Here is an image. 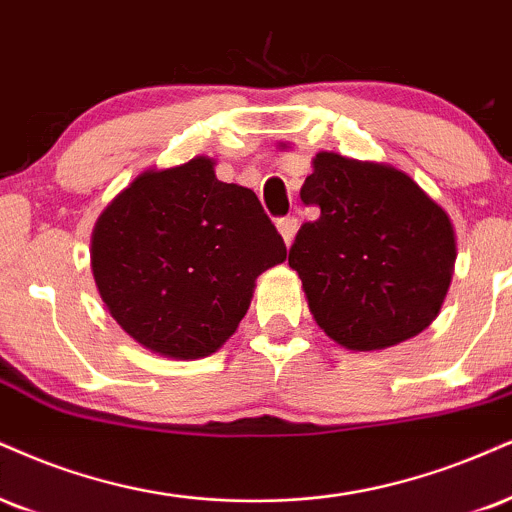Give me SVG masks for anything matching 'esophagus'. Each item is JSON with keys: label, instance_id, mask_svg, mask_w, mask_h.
<instances>
[{"label": "esophagus", "instance_id": "obj_1", "mask_svg": "<svg viewBox=\"0 0 512 512\" xmlns=\"http://www.w3.org/2000/svg\"><path fill=\"white\" fill-rule=\"evenodd\" d=\"M298 226L300 224H298V219H295V217H283V219L276 221V229H279L283 243H286L288 248H291L295 233H298Z\"/></svg>", "mask_w": 512, "mask_h": 512}]
</instances>
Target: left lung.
Masks as SVG:
<instances>
[{
    "mask_svg": "<svg viewBox=\"0 0 512 512\" xmlns=\"http://www.w3.org/2000/svg\"><path fill=\"white\" fill-rule=\"evenodd\" d=\"M300 200L322 214L300 226L288 264L331 341L384 350L434 322L451 286L455 231L408 174L319 152Z\"/></svg>",
    "mask_w": 512,
    "mask_h": 512,
    "instance_id": "left-lung-1",
    "label": "left lung"
}]
</instances>
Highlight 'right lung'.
I'll use <instances>...</instances> for the list:
<instances>
[{
	"instance_id": "add662e5",
	"label": "right lung",
	"mask_w": 512,
	"mask_h": 512,
	"mask_svg": "<svg viewBox=\"0 0 512 512\" xmlns=\"http://www.w3.org/2000/svg\"><path fill=\"white\" fill-rule=\"evenodd\" d=\"M286 245L250 188L219 181L209 157L145 171L92 231V276L133 341L174 360L224 346L255 279Z\"/></svg>"
}]
</instances>
